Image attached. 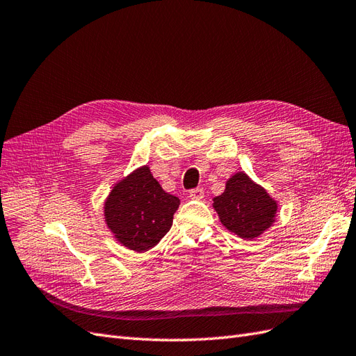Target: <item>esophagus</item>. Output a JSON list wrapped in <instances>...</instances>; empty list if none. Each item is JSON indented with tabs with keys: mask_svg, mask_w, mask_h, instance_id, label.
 <instances>
[{
	"mask_svg": "<svg viewBox=\"0 0 356 356\" xmlns=\"http://www.w3.org/2000/svg\"><path fill=\"white\" fill-rule=\"evenodd\" d=\"M188 196H190L191 199L200 200V199H203V197H204V191H203V188H200V187H197V188H191V190L188 191Z\"/></svg>",
	"mask_w": 356,
	"mask_h": 356,
	"instance_id": "1",
	"label": "esophagus"
}]
</instances>
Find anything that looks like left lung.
<instances>
[{"label":"left lung","instance_id":"8db88e82","mask_svg":"<svg viewBox=\"0 0 356 356\" xmlns=\"http://www.w3.org/2000/svg\"><path fill=\"white\" fill-rule=\"evenodd\" d=\"M213 208L224 227L243 239H254L270 227L277 209L266 190L242 172L227 181L222 195L213 199Z\"/></svg>","mask_w":356,"mask_h":356}]
</instances>
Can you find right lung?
Here are the masks:
<instances>
[{"mask_svg":"<svg viewBox=\"0 0 356 356\" xmlns=\"http://www.w3.org/2000/svg\"><path fill=\"white\" fill-rule=\"evenodd\" d=\"M179 199L169 195L145 166L113 188L105 202V220L117 241L143 252L169 232Z\"/></svg>","mask_w":356,"mask_h":356,"instance_id":"obj_1","label":"right lung"}]
</instances>
